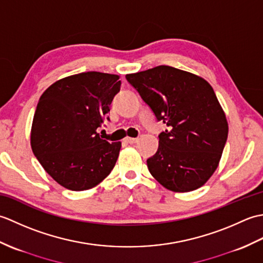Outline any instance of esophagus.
<instances>
[{
	"label": "esophagus",
	"mask_w": 263,
	"mask_h": 263,
	"mask_svg": "<svg viewBox=\"0 0 263 263\" xmlns=\"http://www.w3.org/2000/svg\"><path fill=\"white\" fill-rule=\"evenodd\" d=\"M138 141V138H125V142L127 143H136Z\"/></svg>",
	"instance_id": "esophagus-1"
}]
</instances>
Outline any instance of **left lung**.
<instances>
[{"label":"left lung","instance_id":"obj_1","mask_svg":"<svg viewBox=\"0 0 263 263\" xmlns=\"http://www.w3.org/2000/svg\"><path fill=\"white\" fill-rule=\"evenodd\" d=\"M126 80L168 130L147 166L156 180L174 192L197 190L219 164L228 136L224 110L214 89L202 78L159 65Z\"/></svg>","mask_w":263,"mask_h":263}]
</instances>
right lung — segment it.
<instances>
[{
    "label": "right lung",
    "mask_w": 263,
    "mask_h": 263,
    "mask_svg": "<svg viewBox=\"0 0 263 263\" xmlns=\"http://www.w3.org/2000/svg\"><path fill=\"white\" fill-rule=\"evenodd\" d=\"M119 79L116 74L82 72L53 83L39 98L31 126L32 153L63 187L91 189L114 168L121 142L103 140L97 128L109 121Z\"/></svg>",
    "instance_id": "1"
}]
</instances>
